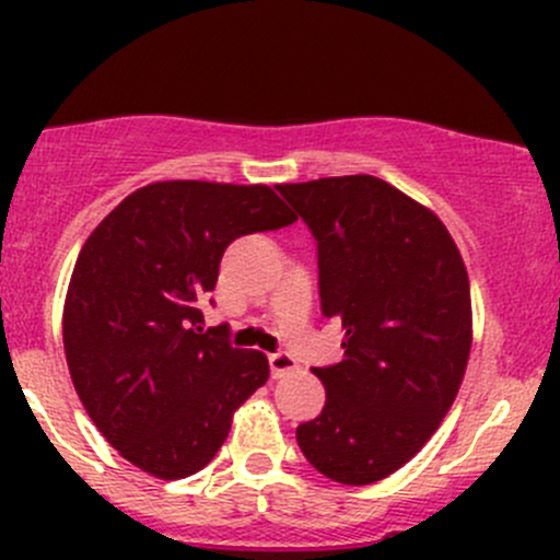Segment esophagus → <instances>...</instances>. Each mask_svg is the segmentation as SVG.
Masks as SVG:
<instances>
[{
    "mask_svg": "<svg viewBox=\"0 0 560 560\" xmlns=\"http://www.w3.org/2000/svg\"><path fill=\"white\" fill-rule=\"evenodd\" d=\"M268 363H270V374H273V380H281V376L292 374V371H298V360L290 358L287 352H273L268 354Z\"/></svg>",
    "mask_w": 560,
    "mask_h": 560,
    "instance_id": "34e87169",
    "label": "esophagus"
}]
</instances>
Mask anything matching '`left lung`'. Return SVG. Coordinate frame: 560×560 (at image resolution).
I'll use <instances>...</instances> for the list:
<instances>
[{
    "label": "left lung",
    "instance_id": "8db88e82",
    "mask_svg": "<svg viewBox=\"0 0 560 560\" xmlns=\"http://www.w3.org/2000/svg\"><path fill=\"white\" fill-rule=\"evenodd\" d=\"M316 241L319 306L347 330L314 369L325 409L298 425L319 474L371 485L398 471L453 406L471 352L466 265L436 213L374 175L281 184Z\"/></svg>",
    "mask_w": 560,
    "mask_h": 560
}]
</instances>
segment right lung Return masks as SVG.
Listing matches in <instances>:
<instances>
[{
  "label": "right lung",
  "instance_id": "1",
  "mask_svg": "<svg viewBox=\"0 0 560 560\" xmlns=\"http://www.w3.org/2000/svg\"><path fill=\"white\" fill-rule=\"evenodd\" d=\"M270 186L160 180L118 202L78 254L65 303L72 385L100 433L160 479L200 471L270 376L230 327L202 330L224 248L295 222ZM213 303V301H211Z\"/></svg>",
  "mask_w": 560,
  "mask_h": 560
}]
</instances>
